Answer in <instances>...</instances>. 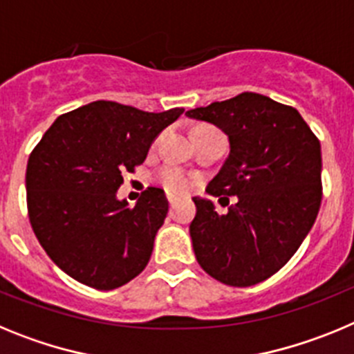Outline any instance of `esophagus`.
Returning a JSON list of instances; mask_svg holds the SVG:
<instances>
[{"instance_id":"esophagus-1","label":"esophagus","mask_w":354,"mask_h":354,"mask_svg":"<svg viewBox=\"0 0 354 354\" xmlns=\"http://www.w3.org/2000/svg\"><path fill=\"white\" fill-rule=\"evenodd\" d=\"M167 198H168V202H170V205H174L175 202H177V196H175V195H171V193H168V195H167Z\"/></svg>"}]
</instances>
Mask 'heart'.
I'll use <instances>...</instances> for the list:
<instances>
[{
	"label": "heart",
	"instance_id": "b5f03b06",
	"mask_svg": "<svg viewBox=\"0 0 354 354\" xmlns=\"http://www.w3.org/2000/svg\"><path fill=\"white\" fill-rule=\"evenodd\" d=\"M159 180L171 193H186L193 186V179L184 170L174 165H167L159 170Z\"/></svg>",
	"mask_w": 354,
	"mask_h": 354
}]
</instances>
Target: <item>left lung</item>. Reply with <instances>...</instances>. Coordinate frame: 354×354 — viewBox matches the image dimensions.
<instances>
[{"label":"left lung","instance_id":"1","mask_svg":"<svg viewBox=\"0 0 354 354\" xmlns=\"http://www.w3.org/2000/svg\"><path fill=\"white\" fill-rule=\"evenodd\" d=\"M186 117L223 131L230 152L205 192L193 196L189 225L195 257L205 273L232 287H250L292 257L321 207V143L298 109L245 92Z\"/></svg>","mask_w":354,"mask_h":354}]
</instances>
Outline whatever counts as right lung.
<instances>
[{
	"mask_svg": "<svg viewBox=\"0 0 354 354\" xmlns=\"http://www.w3.org/2000/svg\"><path fill=\"white\" fill-rule=\"evenodd\" d=\"M183 113L95 101L46 131L28 159V214L42 248L68 277L111 290L145 270L168 200L161 187H149L129 207L117 192L122 174L142 165L159 133Z\"/></svg>",
	"mask_w": 354,
	"mask_h": 354,
	"instance_id": "add662e5",
	"label": "right lung"
}]
</instances>
